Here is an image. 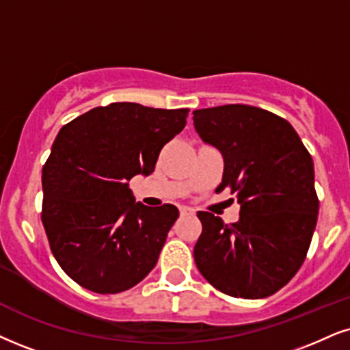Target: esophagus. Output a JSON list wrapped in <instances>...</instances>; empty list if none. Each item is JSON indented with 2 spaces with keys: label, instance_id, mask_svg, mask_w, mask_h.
I'll return each instance as SVG.
<instances>
[{
  "label": "esophagus",
  "instance_id": "1",
  "mask_svg": "<svg viewBox=\"0 0 350 350\" xmlns=\"http://www.w3.org/2000/svg\"><path fill=\"white\" fill-rule=\"evenodd\" d=\"M180 213H182V215H193V214H196V211L193 208H187V206H185V208L180 209Z\"/></svg>",
  "mask_w": 350,
  "mask_h": 350
}]
</instances>
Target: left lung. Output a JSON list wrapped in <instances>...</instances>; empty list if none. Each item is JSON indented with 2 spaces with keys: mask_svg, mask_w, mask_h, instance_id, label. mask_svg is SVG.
I'll return each mask as SVG.
<instances>
[{
  "mask_svg": "<svg viewBox=\"0 0 350 350\" xmlns=\"http://www.w3.org/2000/svg\"><path fill=\"white\" fill-rule=\"evenodd\" d=\"M196 133L224 157L217 189L230 188L240 219L224 224L200 211L195 262L211 286L230 297L265 299L294 278L318 219L312 155L287 120L230 103L193 111Z\"/></svg>",
  "mask_w": 350,
  "mask_h": 350,
  "instance_id": "left-lung-1",
  "label": "left lung"
}]
</instances>
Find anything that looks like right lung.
Instances as JSON below:
<instances>
[{
	"label": "right lung",
	"instance_id": "add662e5",
	"mask_svg": "<svg viewBox=\"0 0 350 350\" xmlns=\"http://www.w3.org/2000/svg\"><path fill=\"white\" fill-rule=\"evenodd\" d=\"M188 111L116 102L59 129L42 170V222L55 260L79 286L118 294L152 271L178 209L136 202L128 182L152 174Z\"/></svg>",
	"mask_w": 350,
	"mask_h": 350
}]
</instances>
